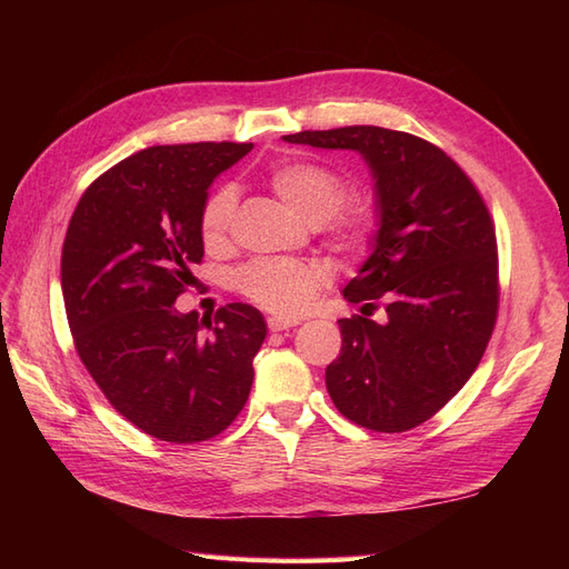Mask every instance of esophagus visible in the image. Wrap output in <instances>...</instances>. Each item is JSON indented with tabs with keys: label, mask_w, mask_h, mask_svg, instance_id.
<instances>
[{
	"label": "esophagus",
	"mask_w": 569,
	"mask_h": 569,
	"mask_svg": "<svg viewBox=\"0 0 569 569\" xmlns=\"http://www.w3.org/2000/svg\"><path fill=\"white\" fill-rule=\"evenodd\" d=\"M296 325H300V318H288V316H271L269 318V330L271 332H281V330H288V328H296Z\"/></svg>",
	"instance_id": "34e87169"
}]
</instances>
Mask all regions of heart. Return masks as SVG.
Segmentation results:
<instances>
[{
	"instance_id": "1",
	"label": "heart",
	"mask_w": 569,
	"mask_h": 569,
	"mask_svg": "<svg viewBox=\"0 0 569 569\" xmlns=\"http://www.w3.org/2000/svg\"><path fill=\"white\" fill-rule=\"evenodd\" d=\"M269 186L283 204L310 224L328 220L337 244L357 251L369 241L373 229V210L369 202H342L345 180L332 168L316 161H283L271 168ZM237 196L232 188H217L208 198L200 217L204 244L224 241L232 224ZM318 263L293 259H261L239 273V291L253 303L273 312H300L325 283Z\"/></svg>"
}]
</instances>
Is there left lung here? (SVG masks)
I'll return each instance as SVG.
<instances>
[{"mask_svg":"<svg viewBox=\"0 0 569 569\" xmlns=\"http://www.w3.org/2000/svg\"><path fill=\"white\" fill-rule=\"evenodd\" d=\"M283 141L357 151L369 166L377 234L342 291L365 316L337 320L342 349L325 383L337 410L361 428H416L475 373L497 322L499 259L487 204L450 156L406 131L342 127ZM379 297L383 323L366 318Z\"/></svg>","mask_w":569,"mask_h":569,"instance_id":"8db88e82","label":"left lung"}]
</instances>
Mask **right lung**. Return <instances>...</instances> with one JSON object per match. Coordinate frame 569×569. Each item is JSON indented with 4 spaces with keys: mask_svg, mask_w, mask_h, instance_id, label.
<instances>
[{
    "mask_svg": "<svg viewBox=\"0 0 569 569\" xmlns=\"http://www.w3.org/2000/svg\"><path fill=\"white\" fill-rule=\"evenodd\" d=\"M251 143H173L119 161L70 217L60 286L84 369L151 438L210 440L244 408L263 316L229 303L202 318L176 298L202 261L200 217L214 178Z\"/></svg>",
    "mask_w": 569,
    "mask_h": 569,
    "instance_id": "obj_1",
    "label": "right lung"
}]
</instances>
